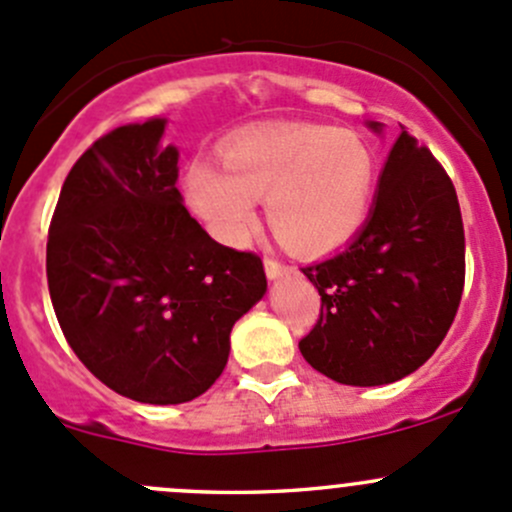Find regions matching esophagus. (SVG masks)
Returning a JSON list of instances; mask_svg holds the SVG:
<instances>
[{
    "mask_svg": "<svg viewBox=\"0 0 512 512\" xmlns=\"http://www.w3.org/2000/svg\"><path fill=\"white\" fill-rule=\"evenodd\" d=\"M265 272L270 280H280V277H287L289 272H292V267L285 265V262L280 260H272V257H267L265 260Z\"/></svg>",
    "mask_w": 512,
    "mask_h": 512,
    "instance_id": "1",
    "label": "esophagus"
}]
</instances>
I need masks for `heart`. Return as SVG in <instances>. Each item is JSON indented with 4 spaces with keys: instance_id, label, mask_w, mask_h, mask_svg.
<instances>
[{
    "instance_id": "obj_1",
    "label": "heart",
    "mask_w": 512,
    "mask_h": 512,
    "mask_svg": "<svg viewBox=\"0 0 512 512\" xmlns=\"http://www.w3.org/2000/svg\"><path fill=\"white\" fill-rule=\"evenodd\" d=\"M223 165L195 160L188 195L195 210L227 242H242L265 200L267 225L297 255H327L366 223L376 165L352 131L282 126L225 146Z\"/></svg>"
}]
</instances>
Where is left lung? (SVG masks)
I'll list each match as a JSON object with an SVG mask.
<instances>
[{
	"label": "left lung",
	"mask_w": 512,
	"mask_h": 512,
	"mask_svg": "<svg viewBox=\"0 0 512 512\" xmlns=\"http://www.w3.org/2000/svg\"><path fill=\"white\" fill-rule=\"evenodd\" d=\"M302 272L322 309L299 352L319 374L381 386L426 364L451 329L466 282L461 208L443 165L401 131L359 235Z\"/></svg>",
	"instance_id": "left-lung-1"
}]
</instances>
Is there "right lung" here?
Segmentation results:
<instances>
[{
	"mask_svg": "<svg viewBox=\"0 0 512 512\" xmlns=\"http://www.w3.org/2000/svg\"><path fill=\"white\" fill-rule=\"evenodd\" d=\"M165 118L98 138L69 170L46 242L66 342L98 381L141 404H185L223 374L232 324L267 289L262 260L190 218Z\"/></svg>",
	"mask_w": 512,
	"mask_h": 512,
	"instance_id": "obj_1",
	"label": "right lung"
}]
</instances>
